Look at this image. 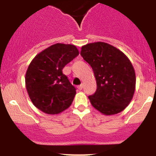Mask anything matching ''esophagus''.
I'll return each mask as SVG.
<instances>
[{
    "label": "esophagus",
    "instance_id": "34e87169",
    "mask_svg": "<svg viewBox=\"0 0 156 156\" xmlns=\"http://www.w3.org/2000/svg\"><path fill=\"white\" fill-rule=\"evenodd\" d=\"M83 84H81V85H79V86H78V90H82V88H83Z\"/></svg>",
    "mask_w": 156,
    "mask_h": 156
}]
</instances>
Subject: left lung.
<instances>
[{
	"label": "left lung",
	"instance_id": "left-lung-1",
	"mask_svg": "<svg viewBox=\"0 0 156 156\" xmlns=\"http://www.w3.org/2000/svg\"><path fill=\"white\" fill-rule=\"evenodd\" d=\"M81 56L94 71L97 90L88 97L96 109L106 115L123 111L133 98L136 86L134 69L126 55L104 42L87 44Z\"/></svg>",
	"mask_w": 156,
	"mask_h": 156
}]
</instances>
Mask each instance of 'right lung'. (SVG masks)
<instances>
[{"mask_svg":"<svg viewBox=\"0 0 156 156\" xmlns=\"http://www.w3.org/2000/svg\"><path fill=\"white\" fill-rule=\"evenodd\" d=\"M78 54L75 45L58 43L32 59L26 72V86L31 102L41 111L56 115L71 106L76 89L62 69Z\"/></svg>","mask_w":156,"mask_h":156,"instance_id":"1","label":"right lung"}]
</instances>
